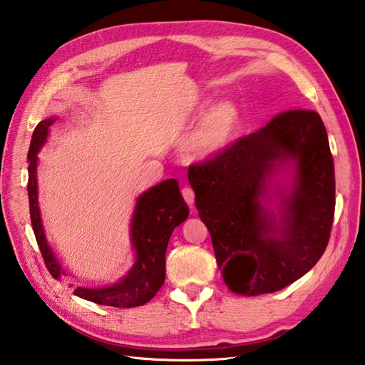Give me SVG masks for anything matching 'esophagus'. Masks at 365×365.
Returning a JSON list of instances; mask_svg holds the SVG:
<instances>
[{
  "label": "esophagus",
  "instance_id": "esophagus-1",
  "mask_svg": "<svg viewBox=\"0 0 365 365\" xmlns=\"http://www.w3.org/2000/svg\"><path fill=\"white\" fill-rule=\"evenodd\" d=\"M182 195H183L185 202H187L188 205H192V204H195V191H192V188H190V187H185V188L182 190Z\"/></svg>",
  "mask_w": 365,
  "mask_h": 365
}]
</instances>
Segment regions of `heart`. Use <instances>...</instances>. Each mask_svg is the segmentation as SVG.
I'll use <instances>...</instances> for the list:
<instances>
[{"label":"heart","mask_w":365,"mask_h":365,"mask_svg":"<svg viewBox=\"0 0 365 365\" xmlns=\"http://www.w3.org/2000/svg\"><path fill=\"white\" fill-rule=\"evenodd\" d=\"M240 113L230 101L212 106L201 121L183 140V150L191 156L207 158L230 144L239 128Z\"/></svg>","instance_id":"heart-1"}]
</instances>
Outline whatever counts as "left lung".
Returning <instances> with one entry per match:
<instances>
[{"instance_id": "1", "label": "left lung", "mask_w": 365, "mask_h": 365, "mask_svg": "<svg viewBox=\"0 0 365 365\" xmlns=\"http://www.w3.org/2000/svg\"><path fill=\"white\" fill-rule=\"evenodd\" d=\"M288 163L293 183L274 214L262 199L276 170ZM188 180L221 275L235 294L280 291L323 256L334 221L335 174L318 112H280L261 130L191 164Z\"/></svg>"}]
</instances>
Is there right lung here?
<instances>
[{"label": "right lung", "mask_w": 365, "mask_h": 365, "mask_svg": "<svg viewBox=\"0 0 365 365\" xmlns=\"http://www.w3.org/2000/svg\"><path fill=\"white\" fill-rule=\"evenodd\" d=\"M55 118L42 120L34 128L30 150H28V199H30V218L46 267L53 278L60 280L64 270L50 250L44 227L41 223L38 207V152L44 145L48 126ZM190 215V209L174 178L164 180L150 188L138 199L131 221V242L135 250L133 269L120 282L107 288H76L74 294L99 305L131 309L147 304L160 291L166 277V248L170 234Z\"/></svg>", "instance_id": "1"}]
</instances>
